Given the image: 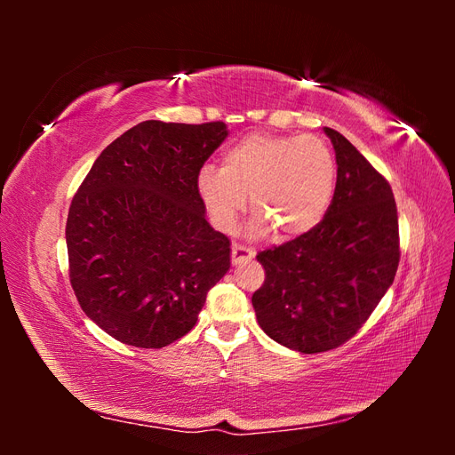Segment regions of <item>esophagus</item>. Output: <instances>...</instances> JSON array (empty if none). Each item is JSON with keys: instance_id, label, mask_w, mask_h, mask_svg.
Segmentation results:
<instances>
[{"instance_id": "1", "label": "esophagus", "mask_w": 455, "mask_h": 455, "mask_svg": "<svg viewBox=\"0 0 455 455\" xmlns=\"http://www.w3.org/2000/svg\"><path fill=\"white\" fill-rule=\"evenodd\" d=\"M252 258H254V252L251 249H246V246H241V244H233L231 246V261H233V266L244 264V261H249Z\"/></svg>"}]
</instances>
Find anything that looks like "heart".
<instances>
[{"label": "heart", "mask_w": 455, "mask_h": 455, "mask_svg": "<svg viewBox=\"0 0 455 455\" xmlns=\"http://www.w3.org/2000/svg\"><path fill=\"white\" fill-rule=\"evenodd\" d=\"M336 186V157L316 136L251 134L224 151L222 169L197 174V194L218 229L235 226L249 196L252 235L273 228L286 239L321 226Z\"/></svg>", "instance_id": "obj_1"}]
</instances>
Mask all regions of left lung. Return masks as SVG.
I'll return each mask as SVG.
<instances>
[{
  "instance_id": "left-lung-1",
  "label": "left lung",
  "mask_w": 455,
  "mask_h": 455,
  "mask_svg": "<svg viewBox=\"0 0 455 455\" xmlns=\"http://www.w3.org/2000/svg\"><path fill=\"white\" fill-rule=\"evenodd\" d=\"M336 151V196L321 226L256 259L266 281L252 296L258 324L281 346L323 353L353 338L389 291L398 267V216L389 182L346 136Z\"/></svg>"
}]
</instances>
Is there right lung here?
I'll list each match as a JSON object with an SVG mask.
<instances>
[{"label":"right lung","mask_w":455,"mask_h":455,"mask_svg":"<svg viewBox=\"0 0 455 455\" xmlns=\"http://www.w3.org/2000/svg\"><path fill=\"white\" fill-rule=\"evenodd\" d=\"M222 121H144L94 161L68 212L70 281L81 309L121 343L159 349L197 323L231 266L197 174L226 140Z\"/></svg>","instance_id":"add662e5"}]
</instances>
